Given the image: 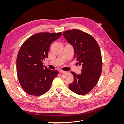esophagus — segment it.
Masks as SVG:
<instances>
[{
    "label": "esophagus",
    "instance_id": "1",
    "mask_svg": "<svg viewBox=\"0 0 124 124\" xmlns=\"http://www.w3.org/2000/svg\"><path fill=\"white\" fill-rule=\"evenodd\" d=\"M59 72L61 73H64L66 72V71H63V70H60V71H59Z\"/></svg>",
    "mask_w": 124,
    "mask_h": 124
}]
</instances>
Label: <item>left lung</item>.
I'll list each match as a JSON object with an SVG mask.
<instances>
[{"label": "left lung", "instance_id": "8db88e82", "mask_svg": "<svg viewBox=\"0 0 124 124\" xmlns=\"http://www.w3.org/2000/svg\"><path fill=\"white\" fill-rule=\"evenodd\" d=\"M62 34L73 47L74 59L82 66L80 74L71 72L74 81L69 85V88L78 95H85L96 86L101 73L100 47L93 36L80 30L67 31Z\"/></svg>", "mask_w": 124, "mask_h": 124}]
</instances>
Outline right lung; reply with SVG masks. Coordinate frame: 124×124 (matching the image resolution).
I'll return each mask as SVG.
<instances>
[{"mask_svg":"<svg viewBox=\"0 0 124 124\" xmlns=\"http://www.w3.org/2000/svg\"><path fill=\"white\" fill-rule=\"evenodd\" d=\"M62 33L40 32L32 35L22 44L16 58V72L20 85L28 94L41 96L51 87L58 74L43 66L51 43Z\"/></svg>","mask_w":124,"mask_h":124,"instance_id":"right-lung-1","label":"right lung"}]
</instances>
